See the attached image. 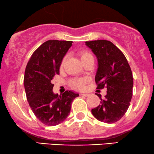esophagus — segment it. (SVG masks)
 <instances>
[{"label":"esophagus","instance_id":"obj_1","mask_svg":"<svg viewBox=\"0 0 154 154\" xmlns=\"http://www.w3.org/2000/svg\"><path fill=\"white\" fill-rule=\"evenodd\" d=\"M81 95H82V96H85V97H88L90 94H88V93H81Z\"/></svg>","mask_w":154,"mask_h":154}]
</instances>
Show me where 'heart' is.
Returning a JSON list of instances; mask_svg holds the SVG:
<instances>
[{"label": "heart", "mask_w": 154, "mask_h": 154, "mask_svg": "<svg viewBox=\"0 0 154 154\" xmlns=\"http://www.w3.org/2000/svg\"><path fill=\"white\" fill-rule=\"evenodd\" d=\"M80 58H81L82 63H84L85 61H88V60L93 59V57L92 56L91 54L86 51H81V52L80 53ZM65 61H66V58H64V59H63L62 65L64 63ZM85 82H86L85 81V80H83V79H75L74 81H73V86L77 88H82L84 86Z\"/></svg>", "instance_id": "1"}]
</instances>
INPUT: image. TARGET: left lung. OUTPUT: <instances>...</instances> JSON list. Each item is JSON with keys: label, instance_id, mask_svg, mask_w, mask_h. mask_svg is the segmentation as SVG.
I'll return each mask as SVG.
<instances>
[{"label": "left lung", "instance_id": "obj_1", "mask_svg": "<svg viewBox=\"0 0 154 154\" xmlns=\"http://www.w3.org/2000/svg\"><path fill=\"white\" fill-rule=\"evenodd\" d=\"M97 57L98 67L95 81L97 89L107 88V95L100 105L92 109V114L99 121L115 123L119 120L129 108L132 97L133 75L124 54L107 40L85 42Z\"/></svg>", "mask_w": 154, "mask_h": 154}]
</instances>
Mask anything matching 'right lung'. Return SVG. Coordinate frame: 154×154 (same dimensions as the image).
Wrapping results in <instances>:
<instances>
[{
  "instance_id": "obj_1",
  "label": "right lung",
  "mask_w": 154,
  "mask_h": 154,
  "mask_svg": "<svg viewBox=\"0 0 154 154\" xmlns=\"http://www.w3.org/2000/svg\"><path fill=\"white\" fill-rule=\"evenodd\" d=\"M72 41L48 40L37 48L26 66L24 76L26 96L37 118L47 126L61 123L69 116L71 103L78 93L66 91L59 95L53 93L51 83L59 74L61 61Z\"/></svg>"
}]
</instances>
